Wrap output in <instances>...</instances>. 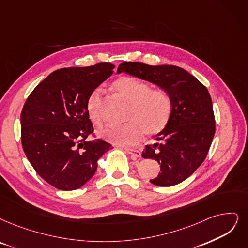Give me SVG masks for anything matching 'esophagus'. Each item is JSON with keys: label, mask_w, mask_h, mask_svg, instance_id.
<instances>
[{"label": "esophagus", "mask_w": 248, "mask_h": 248, "mask_svg": "<svg viewBox=\"0 0 248 248\" xmlns=\"http://www.w3.org/2000/svg\"><path fill=\"white\" fill-rule=\"evenodd\" d=\"M125 152L127 154L131 155L132 158L134 160V158H140L141 156V153L140 151L137 150H134V148H130V147H125Z\"/></svg>", "instance_id": "esophagus-1"}]
</instances>
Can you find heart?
<instances>
[{"mask_svg":"<svg viewBox=\"0 0 248 248\" xmlns=\"http://www.w3.org/2000/svg\"><path fill=\"white\" fill-rule=\"evenodd\" d=\"M114 91L130 102L124 124L107 125L100 131L103 140L118 145H131L141 140L143 133L154 135L165 129L173 110L169 93L162 88H151L147 82L131 76H122L113 82ZM86 112L91 121L101 125L103 121L102 94L94 90L86 102Z\"/></svg>","mask_w":248,"mask_h":248,"instance_id":"heart-1","label":"heart"}]
</instances>
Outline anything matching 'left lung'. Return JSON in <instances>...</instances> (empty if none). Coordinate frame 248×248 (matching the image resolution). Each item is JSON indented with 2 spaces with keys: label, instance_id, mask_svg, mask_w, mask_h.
Masks as SVG:
<instances>
[{
  "label": "left lung",
  "instance_id": "8db88e82",
  "mask_svg": "<svg viewBox=\"0 0 248 248\" xmlns=\"http://www.w3.org/2000/svg\"><path fill=\"white\" fill-rule=\"evenodd\" d=\"M121 72L169 93L173 103L170 121L155 136V142L145 146L142 156L156 161L161 167V172L151 183L173 186L184 181L204 161L215 135L209 91L189 72L174 65L124 62L118 67L117 73Z\"/></svg>",
  "mask_w": 248,
  "mask_h": 248
}]
</instances>
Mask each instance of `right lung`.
<instances>
[{
    "label": "right lung",
    "instance_id": "right-lung-1",
    "mask_svg": "<svg viewBox=\"0 0 248 248\" xmlns=\"http://www.w3.org/2000/svg\"><path fill=\"white\" fill-rule=\"evenodd\" d=\"M114 65L62 68L29 94L21 112L23 151L35 172L60 190H75L94 175L97 161L112 145L85 140L93 127L86 102L110 77Z\"/></svg>",
    "mask_w": 248,
    "mask_h": 248
}]
</instances>
